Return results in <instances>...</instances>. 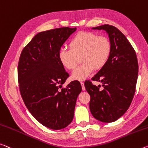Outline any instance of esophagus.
<instances>
[{
	"label": "esophagus",
	"instance_id": "obj_1",
	"mask_svg": "<svg viewBox=\"0 0 148 148\" xmlns=\"http://www.w3.org/2000/svg\"><path fill=\"white\" fill-rule=\"evenodd\" d=\"M81 84V86H82V90H85L86 88H85V86H84V83L83 82H80Z\"/></svg>",
	"mask_w": 148,
	"mask_h": 148
}]
</instances>
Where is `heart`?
I'll use <instances>...</instances> for the list:
<instances>
[{
    "label": "heart",
    "instance_id": "1",
    "mask_svg": "<svg viewBox=\"0 0 148 148\" xmlns=\"http://www.w3.org/2000/svg\"><path fill=\"white\" fill-rule=\"evenodd\" d=\"M70 48H62L58 57L66 69H75L81 58L83 62L72 74L74 80H84L93 70L103 69L109 59L112 45L110 39L105 36L93 32H79L70 41Z\"/></svg>",
    "mask_w": 148,
    "mask_h": 148
}]
</instances>
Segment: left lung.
<instances>
[{
    "label": "left lung",
    "instance_id": "obj_1",
    "mask_svg": "<svg viewBox=\"0 0 148 148\" xmlns=\"http://www.w3.org/2000/svg\"><path fill=\"white\" fill-rule=\"evenodd\" d=\"M92 29L106 31L111 53L106 65L91 78L102 82L103 88L90 80L84 85L90 95V109L93 117L103 123H111L123 116L132 103L138 74L136 54L125 35L114 26L105 24Z\"/></svg>",
    "mask_w": 148,
    "mask_h": 148
}]
</instances>
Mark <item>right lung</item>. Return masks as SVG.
I'll return each instance as SVG.
<instances>
[{"instance_id": "add662e5", "label": "right lung", "mask_w": 148, "mask_h": 148, "mask_svg": "<svg viewBox=\"0 0 148 148\" xmlns=\"http://www.w3.org/2000/svg\"><path fill=\"white\" fill-rule=\"evenodd\" d=\"M76 30L63 27L39 33L23 49L18 62V79L25 106L41 125L53 130L71 123L82 91L77 80L62 88L69 74L58 57L63 43Z\"/></svg>"}]
</instances>
